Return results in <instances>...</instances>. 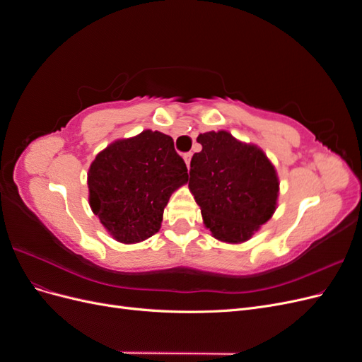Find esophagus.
<instances>
[{
    "instance_id": "34e87169",
    "label": "esophagus",
    "mask_w": 362,
    "mask_h": 362,
    "mask_svg": "<svg viewBox=\"0 0 362 362\" xmlns=\"http://www.w3.org/2000/svg\"><path fill=\"white\" fill-rule=\"evenodd\" d=\"M185 164H187V168H190V160H192V152H187V154L182 156Z\"/></svg>"
}]
</instances>
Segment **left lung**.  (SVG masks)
Instances as JSON below:
<instances>
[{
  "mask_svg": "<svg viewBox=\"0 0 362 362\" xmlns=\"http://www.w3.org/2000/svg\"><path fill=\"white\" fill-rule=\"evenodd\" d=\"M189 189L206 229L218 242L245 243L278 206L279 178L264 151L225 129L198 136Z\"/></svg>",
  "mask_w": 362,
  "mask_h": 362,
  "instance_id": "left-lung-1",
  "label": "left lung"
}]
</instances>
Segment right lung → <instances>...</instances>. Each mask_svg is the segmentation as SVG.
<instances>
[{
	"mask_svg": "<svg viewBox=\"0 0 362 362\" xmlns=\"http://www.w3.org/2000/svg\"><path fill=\"white\" fill-rule=\"evenodd\" d=\"M187 181L172 137L145 129L95 157L87 173L89 205L116 242L134 245L158 233L164 206Z\"/></svg>",
	"mask_w": 362,
	"mask_h": 362,
	"instance_id": "add662e5",
	"label": "right lung"
}]
</instances>
